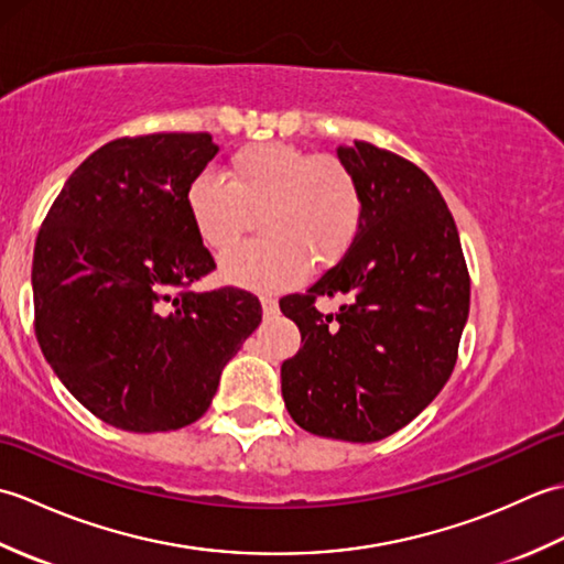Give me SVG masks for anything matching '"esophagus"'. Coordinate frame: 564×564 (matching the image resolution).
<instances>
[{
    "instance_id": "1",
    "label": "esophagus",
    "mask_w": 564,
    "mask_h": 564,
    "mask_svg": "<svg viewBox=\"0 0 564 564\" xmlns=\"http://www.w3.org/2000/svg\"><path fill=\"white\" fill-rule=\"evenodd\" d=\"M261 313L263 317H275L279 315V303L273 297H261Z\"/></svg>"
}]
</instances>
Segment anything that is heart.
Listing matches in <instances>:
<instances>
[{
  "label": "heart",
  "instance_id": "obj_1",
  "mask_svg": "<svg viewBox=\"0 0 564 564\" xmlns=\"http://www.w3.org/2000/svg\"><path fill=\"white\" fill-rule=\"evenodd\" d=\"M227 184L198 174L186 210L198 239L225 254L259 215V242L223 259L225 281L251 291H283L315 269L332 267L351 247L364 215L358 178L339 158L310 154L289 142H254L227 162Z\"/></svg>",
  "mask_w": 564,
  "mask_h": 564
}]
</instances>
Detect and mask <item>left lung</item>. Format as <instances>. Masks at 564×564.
<instances>
[{"mask_svg":"<svg viewBox=\"0 0 564 564\" xmlns=\"http://www.w3.org/2000/svg\"><path fill=\"white\" fill-rule=\"evenodd\" d=\"M337 158L361 186V225L337 267L281 301L303 339L281 366V390L310 434L370 443L410 424L446 386L470 279L446 200L416 164L364 140ZM317 296H339L340 313L322 316Z\"/></svg>","mask_w":564,"mask_h":564,"instance_id":"left-lung-1","label":"left lung"}]
</instances>
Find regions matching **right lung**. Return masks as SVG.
<instances>
[{
    "label": "right lung",
    "mask_w": 564,
    "mask_h": 564,
    "mask_svg": "<svg viewBox=\"0 0 564 564\" xmlns=\"http://www.w3.org/2000/svg\"><path fill=\"white\" fill-rule=\"evenodd\" d=\"M215 154L208 133L106 142L72 172L35 239L41 351L72 398L116 429L194 424L261 322L247 291H191L215 261L184 196Z\"/></svg>",
    "instance_id": "1"
}]
</instances>
